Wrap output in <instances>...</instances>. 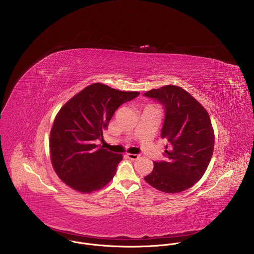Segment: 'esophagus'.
Segmentation results:
<instances>
[{
  "instance_id": "esophagus-1",
  "label": "esophagus",
  "mask_w": 254,
  "mask_h": 254,
  "mask_svg": "<svg viewBox=\"0 0 254 254\" xmlns=\"http://www.w3.org/2000/svg\"><path fill=\"white\" fill-rule=\"evenodd\" d=\"M126 156H127L129 159H131V160H135V159H138V158L140 157L139 154H133V153H127Z\"/></svg>"
}]
</instances>
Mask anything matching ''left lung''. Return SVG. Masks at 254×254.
Masks as SVG:
<instances>
[{
	"instance_id": "1",
	"label": "left lung",
	"mask_w": 254,
	"mask_h": 254,
	"mask_svg": "<svg viewBox=\"0 0 254 254\" xmlns=\"http://www.w3.org/2000/svg\"><path fill=\"white\" fill-rule=\"evenodd\" d=\"M145 97L165 109L161 138L166 161L153 162L145 181L166 193H177L199 181L211 160L215 136L208 112L186 90L175 85L152 89Z\"/></svg>"
}]
</instances>
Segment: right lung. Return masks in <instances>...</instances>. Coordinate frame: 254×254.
Segmentation results:
<instances>
[{
  "instance_id": "right-lung-1",
  "label": "right lung",
  "mask_w": 254,
  "mask_h": 254,
  "mask_svg": "<svg viewBox=\"0 0 254 254\" xmlns=\"http://www.w3.org/2000/svg\"><path fill=\"white\" fill-rule=\"evenodd\" d=\"M140 95L102 83L89 85L58 112L50 134V155L59 178L71 189L91 193L114 177L122 154L99 147L115 110Z\"/></svg>"
}]
</instances>
